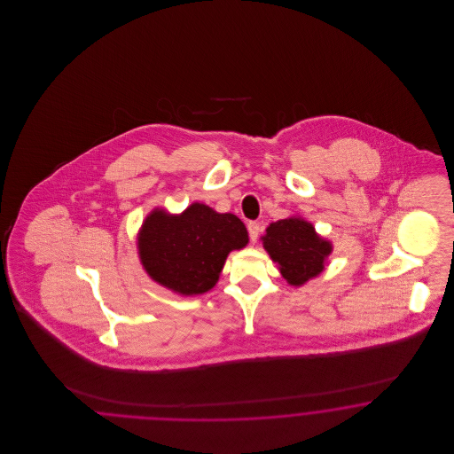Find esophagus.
Segmentation results:
<instances>
[{
	"instance_id": "obj_1",
	"label": "esophagus",
	"mask_w": 454,
	"mask_h": 454,
	"mask_svg": "<svg viewBox=\"0 0 454 454\" xmlns=\"http://www.w3.org/2000/svg\"><path fill=\"white\" fill-rule=\"evenodd\" d=\"M247 228H248V237H250V241H252V243H255L260 233L259 223H257V221H250V223L247 224Z\"/></svg>"
}]
</instances>
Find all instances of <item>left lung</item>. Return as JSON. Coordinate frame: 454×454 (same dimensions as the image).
<instances>
[{
	"label": "left lung",
	"mask_w": 454,
	"mask_h": 454,
	"mask_svg": "<svg viewBox=\"0 0 454 454\" xmlns=\"http://www.w3.org/2000/svg\"><path fill=\"white\" fill-rule=\"evenodd\" d=\"M263 248L279 263L282 278L293 286H301L324 270L332 245L315 233L311 223L287 217L267 228Z\"/></svg>",
	"instance_id": "obj_1"
}]
</instances>
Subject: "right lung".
Returning <instances> with one entry per match:
<instances>
[{"mask_svg":"<svg viewBox=\"0 0 454 454\" xmlns=\"http://www.w3.org/2000/svg\"><path fill=\"white\" fill-rule=\"evenodd\" d=\"M247 243L248 233L239 217L219 215L204 204H192L180 216L154 211L137 239L146 272L185 296L215 287L228 254Z\"/></svg>","mask_w":454,"mask_h":454,"instance_id":"obj_1","label":"right lung"}]
</instances>
